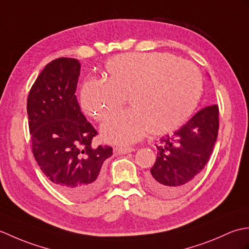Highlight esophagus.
Here are the masks:
<instances>
[{"label":"esophagus","instance_id":"obj_1","mask_svg":"<svg viewBox=\"0 0 249 249\" xmlns=\"http://www.w3.org/2000/svg\"><path fill=\"white\" fill-rule=\"evenodd\" d=\"M113 152L118 155H123V154H127V153L135 152V149L134 147H115Z\"/></svg>","mask_w":249,"mask_h":249}]
</instances>
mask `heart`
I'll return each instance as SVG.
<instances>
[{
    "instance_id": "b5f03b06",
    "label": "heart",
    "mask_w": 249,
    "mask_h": 249,
    "mask_svg": "<svg viewBox=\"0 0 249 249\" xmlns=\"http://www.w3.org/2000/svg\"><path fill=\"white\" fill-rule=\"evenodd\" d=\"M107 80L89 79L80 92L82 110L103 122L129 97L131 108L102 126L106 141L129 144L149 133L165 135L178 128L197 108L203 89L199 70L166 52H128L106 63Z\"/></svg>"
}]
</instances>
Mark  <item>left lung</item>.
I'll return each mask as SVG.
<instances>
[{"instance_id":"left-lung-1","label":"left lung","mask_w":249,"mask_h":249,"mask_svg":"<svg viewBox=\"0 0 249 249\" xmlns=\"http://www.w3.org/2000/svg\"><path fill=\"white\" fill-rule=\"evenodd\" d=\"M217 105L199 110L172 136L162 137L146 183L153 192L173 196L187 188L210 160L219 127Z\"/></svg>"}]
</instances>
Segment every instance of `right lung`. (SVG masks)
Wrapping results in <instances>:
<instances>
[{"label": "right lung", "mask_w": 249, "mask_h": 249, "mask_svg": "<svg viewBox=\"0 0 249 249\" xmlns=\"http://www.w3.org/2000/svg\"><path fill=\"white\" fill-rule=\"evenodd\" d=\"M81 65L71 57L47 64L28 97L32 151L40 170L67 197L86 200L104 184L108 145L92 146L97 131L81 112L76 89Z\"/></svg>", "instance_id": "add662e5"}]
</instances>
